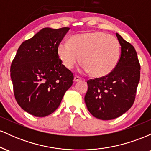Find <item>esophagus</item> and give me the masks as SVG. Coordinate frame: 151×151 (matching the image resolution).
<instances>
[{"instance_id": "obj_1", "label": "esophagus", "mask_w": 151, "mask_h": 151, "mask_svg": "<svg viewBox=\"0 0 151 151\" xmlns=\"http://www.w3.org/2000/svg\"><path fill=\"white\" fill-rule=\"evenodd\" d=\"M81 80V78L79 77H77V76H75V77H74V82H77V81H80Z\"/></svg>"}]
</instances>
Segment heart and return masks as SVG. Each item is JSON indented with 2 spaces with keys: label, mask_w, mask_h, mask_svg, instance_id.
<instances>
[{
  "label": "heart",
  "mask_w": 151,
  "mask_h": 151,
  "mask_svg": "<svg viewBox=\"0 0 151 151\" xmlns=\"http://www.w3.org/2000/svg\"><path fill=\"white\" fill-rule=\"evenodd\" d=\"M58 54L62 63L71 70L79 61L84 70L93 77H103L113 71L121 57L116 37L101 31L86 32L72 36L70 43L61 42Z\"/></svg>",
  "instance_id": "b5f03b06"
}]
</instances>
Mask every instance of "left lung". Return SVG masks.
I'll list each match as a JSON object with an SVG mask.
<instances>
[{"label":"left lung","instance_id":"left-lung-1","mask_svg":"<svg viewBox=\"0 0 151 151\" xmlns=\"http://www.w3.org/2000/svg\"><path fill=\"white\" fill-rule=\"evenodd\" d=\"M121 54L115 69L105 77L87 81L84 97L87 109L94 117L111 120L132 106L140 80V66L135 48L116 33Z\"/></svg>","mask_w":151,"mask_h":151}]
</instances>
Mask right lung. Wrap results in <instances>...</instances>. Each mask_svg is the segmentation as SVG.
Wrapping results in <instances>:
<instances>
[{
    "mask_svg": "<svg viewBox=\"0 0 151 151\" xmlns=\"http://www.w3.org/2000/svg\"><path fill=\"white\" fill-rule=\"evenodd\" d=\"M70 27H45L19 47L10 67L15 98L21 108L37 117L53 113L73 83L74 76L58 54Z\"/></svg>",
    "mask_w": 151,
    "mask_h": 151,
    "instance_id": "right-lung-1",
    "label": "right lung"
}]
</instances>
